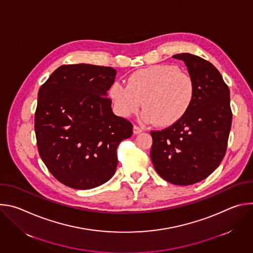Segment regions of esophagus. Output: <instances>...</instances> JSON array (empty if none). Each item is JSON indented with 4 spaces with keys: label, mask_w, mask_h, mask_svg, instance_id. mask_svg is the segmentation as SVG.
<instances>
[{
    "label": "esophagus",
    "mask_w": 253,
    "mask_h": 253,
    "mask_svg": "<svg viewBox=\"0 0 253 253\" xmlns=\"http://www.w3.org/2000/svg\"><path fill=\"white\" fill-rule=\"evenodd\" d=\"M142 132V129L139 127V126H137V125H134L133 126V133L134 134H139V133H141Z\"/></svg>",
    "instance_id": "obj_1"
}]
</instances>
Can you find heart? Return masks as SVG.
I'll use <instances>...</instances> for the list:
<instances>
[{"label": "heart", "mask_w": 253, "mask_h": 253, "mask_svg": "<svg viewBox=\"0 0 253 253\" xmlns=\"http://www.w3.org/2000/svg\"><path fill=\"white\" fill-rule=\"evenodd\" d=\"M108 96L119 116L127 118L138 113L143 102V120L167 127L189 111L195 98V82L179 67L159 64L133 72L127 85L113 82Z\"/></svg>", "instance_id": "heart-1"}]
</instances>
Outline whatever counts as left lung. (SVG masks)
I'll list each match as a JSON object with an SVG mask.
<instances>
[{
    "mask_svg": "<svg viewBox=\"0 0 253 253\" xmlns=\"http://www.w3.org/2000/svg\"><path fill=\"white\" fill-rule=\"evenodd\" d=\"M195 82V98L177 123L151 131V160L157 173L175 185L208 177L222 161L232 122L229 88L210 62L189 53L176 54Z\"/></svg>",
    "mask_w": 253,
    "mask_h": 253,
    "instance_id": "left-lung-1",
    "label": "left lung"
}]
</instances>
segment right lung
Here are the masks:
<instances>
[{"mask_svg":"<svg viewBox=\"0 0 253 253\" xmlns=\"http://www.w3.org/2000/svg\"><path fill=\"white\" fill-rule=\"evenodd\" d=\"M116 70L90 64L63 65L40 87L35 112L39 154L66 186L91 189L115 173L119 143L132 123L116 116L107 91Z\"/></svg>","mask_w":253,"mask_h":253,"instance_id":"add662e5","label":"right lung"}]
</instances>
